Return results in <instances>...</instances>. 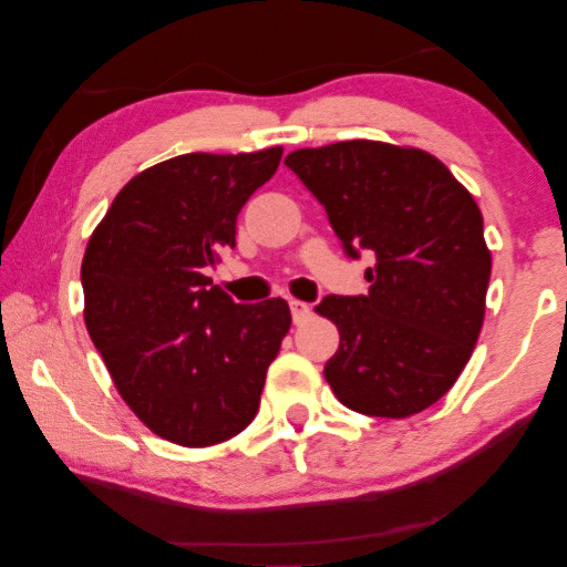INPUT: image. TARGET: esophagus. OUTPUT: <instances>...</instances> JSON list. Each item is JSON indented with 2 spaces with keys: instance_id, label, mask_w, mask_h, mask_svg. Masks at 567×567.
Masks as SVG:
<instances>
[{
  "instance_id": "esophagus-1",
  "label": "esophagus",
  "mask_w": 567,
  "mask_h": 567,
  "mask_svg": "<svg viewBox=\"0 0 567 567\" xmlns=\"http://www.w3.org/2000/svg\"><path fill=\"white\" fill-rule=\"evenodd\" d=\"M289 306H291V316H293V323H296V326L303 323V321L311 316V306L306 303V301H296V299H293Z\"/></svg>"
}]
</instances>
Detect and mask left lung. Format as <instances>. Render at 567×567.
I'll list each match as a JSON object with an SVG mask.
<instances>
[{"label":"left lung","instance_id":"left-lung-1","mask_svg":"<svg viewBox=\"0 0 567 567\" xmlns=\"http://www.w3.org/2000/svg\"><path fill=\"white\" fill-rule=\"evenodd\" d=\"M286 166L323 204L349 256L373 251L365 296H326L316 313L341 343L323 375L346 409L409 419L458 381L478 341L491 281L483 216L449 166L371 138L299 148Z\"/></svg>","mask_w":567,"mask_h":567}]
</instances>
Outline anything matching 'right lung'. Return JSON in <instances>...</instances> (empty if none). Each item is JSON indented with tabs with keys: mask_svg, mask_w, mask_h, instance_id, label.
Returning a JSON list of instances; mask_svg holds the SVG:
<instances>
[{
	"mask_svg": "<svg viewBox=\"0 0 567 567\" xmlns=\"http://www.w3.org/2000/svg\"><path fill=\"white\" fill-rule=\"evenodd\" d=\"M281 154L166 158L136 174L89 236L86 331L118 395L158 439L206 449L258 411L291 329L289 303H236L206 268L234 248L238 212Z\"/></svg>",
	"mask_w": 567,
	"mask_h": 567,
	"instance_id": "add662e5",
	"label": "right lung"
}]
</instances>
